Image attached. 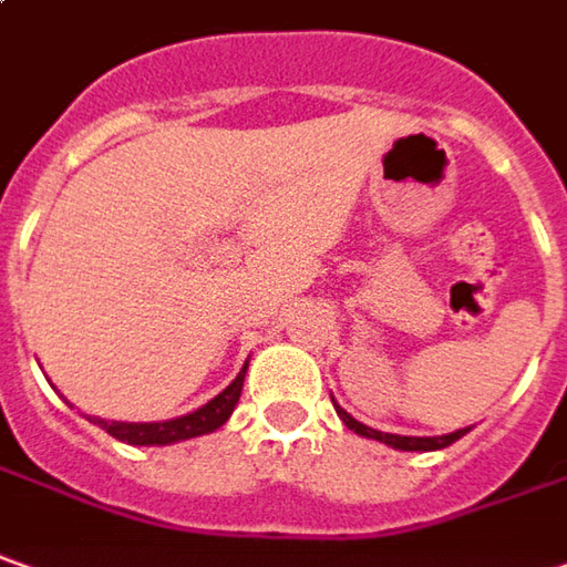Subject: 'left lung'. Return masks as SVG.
I'll return each instance as SVG.
<instances>
[{"instance_id": "left-lung-1", "label": "left lung", "mask_w": 567, "mask_h": 567, "mask_svg": "<svg viewBox=\"0 0 567 567\" xmlns=\"http://www.w3.org/2000/svg\"><path fill=\"white\" fill-rule=\"evenodd\" d=\"M338 410V415H341V422L348 425L350 431H357V434H363V437H372V441H381V444L394 446V450H444V446H450L453 441H460L462 434L468 429H460L453 431V434H441V437H403V434H384V431H375L369 429V425H363V422H357L353 415L344 413L341 406H334Z\"/></svg>"}]
</instances>
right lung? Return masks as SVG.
I'll list each match as a JSON object with an SVG mask.
<instances>
[{
	"label": "right lung",
	"mask_w": 567,
	"mask_h": 567,
	"mask_svg": "<svg viewBox=\"0 0 567 567\" xmlns=\"http://www.w3.org/2000/svg\"><path fill=\"white\" fill-rule=\"evenodd\" d=\"M245 372H248V363H245V369L235 375V381L223 394L214 396L210 403H204L202 410L179 415V419H167V422H107V419L90 415V422L99 425V429H105L111 437H117L123 444L133 446H161L176 444V441H188V437H202V434H210L219 425H226V419L233 415L235 403L241 396Z\"/></svg>",
	"instance_id": "right-lung-1"
}]
</instances>
